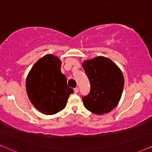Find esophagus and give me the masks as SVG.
<instances>
[{"mask_svg":"<svg viewBox=\"0 0 152 152\" xmlns=\"http://www.w3.org/2000/svg\"><path fill=\"white\" fill-rule=\"evenodd\" d=\"M78 90H79V89H78V88H75L74 89V91L75 93H78Z\"/></svg>","mask_w":152,"mask_h":152,"instance_id":"esophagus-1","label":"esophagus"}]
</instances>
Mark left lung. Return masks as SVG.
I'll list each match as a JSON object with an SVG mask.
<instances>
[{
    "label": "left lung",
    "instance_id": "1",
    "mask_svg": "<svg viewBox=\"0 0 152 152\" xmlns=\"http://www.w3.org/2000/svg\"><path fill=\"white\" fill-rule=\"evenodd\" d=\"M82 66L90 83V93L82 98L84 107L97 115L110 112L122 95L124 77L121 70L103 56L85 60Z\"/></svg>",
    "mask_w": 152,
    "mask_h": 152
}]
</instances>
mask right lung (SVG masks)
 <instances>
[{
    "label": "right lung",
    "instance_id": "1",
    "mask_svg": "<svg viewBox=\"0 0 152 152\" xmlns=\"http://www.w3.org/2000/svg\"><path fill=\"white\" fill-rule=\"evenodd\" d=\"M59 57L48 54L36 62L26 80V90L32 104L45 115H53L66 107L74 90L61 72Z\"/></svg>",
    "mask_w": 152,
    "mask_h": 152
}]
</instances>
